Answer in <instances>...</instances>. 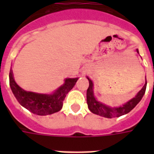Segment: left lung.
<instances>
[{
	"mask_svg": "<svg viewBox=\"0 0 154 154\" xmlns=\"http://www.w3.org/2000/svg\"><path fill=\"white\" fill-rule=\"evenodd\" d=\"M137 53H139L138 49H137ZM87 79L89 80V88L87 89V104H88V108L93 113L101 117H107V118H112V117H121L122 115H125L129 112L135 106H136L141 98L143 97L144 94L146 93V83L142 87V89L137 94V95L134 97V98L125 103L124 105L118 106V107H111L109 105H106L103 103L100 102L96 99L94 97V83L92 82L91 79H89V77H86Z\"/></svg>",
	"mask_w": 154,
	"mask_h": 154,
	"instance_id": "obj_1",
	"label": "left lung"
}]
</instances>
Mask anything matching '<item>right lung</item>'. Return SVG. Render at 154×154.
<instances>
[{"mask_svg":"<svg viewBox=\"0 0 154 154\" xmlns=\"http://www.w3.org/2000/svg\"><path fill=\"white\" fill-rule=\"evenodd\" d=\"M77 80L78 77L65 78L64 84L56 89L53 94H37L25 91L20 88L14 80L12 68L9 72V85L16 99L23 107L40 116L53 114L60 111L66 94L73 88Z\"/></svg>","mask_w":154,"mask_h":154,"instance_id":"obj_1","label":"right lung"}]
</instances>
